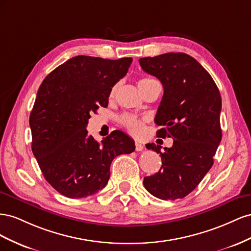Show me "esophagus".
Here are the masks:
<instances>
[{"instance_id":"34e87169","label":"esophagus","mask_w":251,"mask_h":251,"mask_svg":"<svg viewBox=\"0 0 251 251\" xmlns=\"http://www.w3.org/2000/svg\"><path fill=\"white\" fill-rule=\"evenodd\" d=\"M144 149V146H143V144L142 143H140V142H135V150H137V151H142V150Z\"/></svg>"}]
</instances>
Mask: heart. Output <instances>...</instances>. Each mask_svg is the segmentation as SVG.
<instances>
[{
  "label": "heart",
  "mask_w": 251,
  "mask_h": 251,
  "mask_svg": "<svg viewBox=\"0 0 251 251\" xmlns=\"http://www.w3.org/2000/svg\"><path fill=\"white\" fill-rule=\"evenodd\" d=\"M154 80L153 78H150V77H143L141 80L138 82L139 85V88L141 89V91L143 92L145 90V88L147 86L153 82ZM117 90H118V85H114L113 87L111 88L110 92H109V99L113 100L114 97H116L117 94ZM120 124L123 126L125 129L131 133L132 135H139L143 132L144 130V125H145V121L137 117V116H133V114L130 113H125L123 114L120 118Z\"/></svg>",
  "instance_id": "heart-1"
}]
</instances>
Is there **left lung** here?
<instances>
[{
    "label": "left lung",
    "mask_w": 251,
    "mask_h": 251,
    "mask_svg": "<svg viewBox=\"0 0 251 251\" xmlns=\"http://www.w3.org/2000/svg\"><path fill=\"white\" fill-rule=\"evenodd\" d=\"M145 73L161 81L164 95L154 122L156 135L173 138L174 145L147 144L162 157L156 174L143 184L161 200L183 199L195 189L213 165L222 139V100L216 83L201 64L183 52H168L139 60Z\"/></svg>",
    "instance_id": "obj_1"
}]
</instances>
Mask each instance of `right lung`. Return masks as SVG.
Returning a JSON list of instances; mask_svg holds the SVG:
<instances>
[{"instance_id":"obj_1","label":"right lung","mask_w":251,"mask_h":251,"mask_svg":"<svg viewBox=\"0 0 251 251\" xmlns=\"http://www.w3.org/2000/svg\"><path fill=\"white\" fill-rule=\"evenodd\" d=\"M131 62L76 55L42 82L29 117L31 149L46 181L61 195H95L108 183L114 157L134 151L133 140L120 130L101 143L86 130L90 114L108 106L111 88Z\"/></svg>"}]
</instances>
